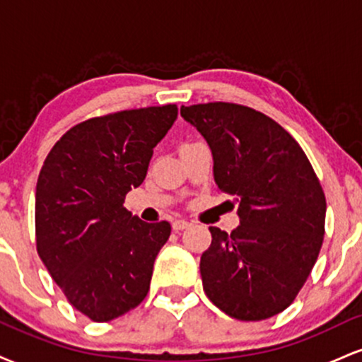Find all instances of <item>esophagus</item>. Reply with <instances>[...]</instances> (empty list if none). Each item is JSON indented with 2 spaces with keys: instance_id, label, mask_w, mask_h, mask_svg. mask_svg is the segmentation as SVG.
<instances>
[{
  "instance_id": "34e87169",
  "label": "esophagus",
  "mask_w": 362,
  "mask_h": 362,
  "mask_svg": "<svg viewBox=\"0 0 362 362\" xmlns=\"http://www.w3.org/2000/svg\"><path fill=\"white\" fill-rule=\"evenodd\" d=\"M190 226V223L187 221V219H173L172 223V228L175 231H182V230H187V228Z\"/></svg>"
}]
</instances>
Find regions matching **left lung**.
I'll return each instance as SVG.
<instances>
[{"label": "left lung", "mask_w": 362, "mask_h": 362, "mask_svg": "<svg viewBox=\"0 0 362 362\" xmlns=\"http://www.w3.org/2000/svg\"><path fill=\"white\" fill-rule=\"evenodd\" d=\"M180 114L209 144L218 189L238 201V228L209 226L202 288L231 318H271L294 301L322 248L327 202L317 173L296 139L250 107L211 102Z\"/></svg>", "instance_id": "left-lung-1"}]
</instances>
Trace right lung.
<instances>
[{"label":"right lung","instance_id":"obj_1","mask_svg":"<svg viewBox=\"0 0 362 362\" xmlns=\"http://www.w3.org/2000/svg\"><path fill=\"white\" fill-rule=\"evenodd\" d=\"M177 105L122 110L85 120L54 144L35 189V243L68 301L110 322L146 298L168 221L144 223L124 207L146 177L153 148Z\"/></svg>","mask_w":362,"mask_h":362}]
</instances>
